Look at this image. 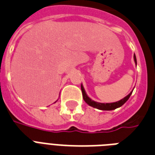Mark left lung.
<instances>
[{
  "mask_svg": "<svg viewBox=\"0 0 155 155\" xmlns=\"http://www.w3.org/2000/svg\"><path fill=\"white\" fill-rule=\"evenodd\" d=\"M134 61H135V63L137 64V59L136 56L134 54ZM81 92H82V97H83V99L85 100L86 104L90 105V106L93 107H95V108H98L99 110H104V111H110V110H114V109L117 108V107H120L123 105L124 104H125V102L129 99V97L131 95L132 91L130 94H129L126 97H124L123 99H121L120 101L116 102V103H111V104H101V103H97V102H94L93 100H91L88 96L87 94H86L85 92V90H84L83 86L82 85H81Z\"/></svg>",
  "mask_w": 155,
  "mask_h": 155,
  "instance_id": "8db88e82",
  "label": "left lung"
}]
</instances>
